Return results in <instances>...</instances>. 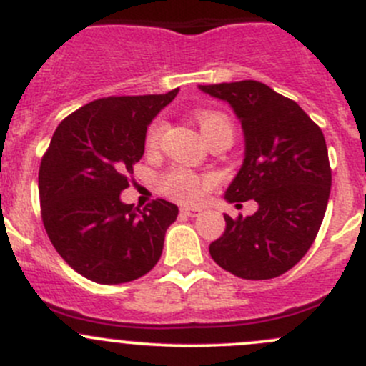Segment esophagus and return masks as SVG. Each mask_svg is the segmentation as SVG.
I'll return each instance as SVG.
<instances>
[{"instance_id":"obj_1","label":"esophagus","mask_w":366,"mask_h":366,"mask_svg":"<svg viewBox=\"0 0 366 366\" xmlns=\"http://www.w3.org/2000/svg\"><path fill=\"white\" fill-rule=\"evenodd\" d=\"M180 214H182V216H186V217H197V216H200V214H202V209H191V207H182V209H180Z\"/></svg>"}]
</instances>
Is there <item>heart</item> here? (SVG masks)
Wrapping results in <instances>:
<instances>
[{
    "label": "heart",
    "mask_w": 366,
    "mask_h": 366,
    "mask_svg": "<svg viewBox=\"0 0 366 366\" xmlns=\"http://www.w3.org/2000/svg\"><path fill=\"white\" fill-rule=\"evenodd\" d=\"M194 120L200 125V131L205 136L207 142H210L214 136L221 134V132H230L232 134V131H234L230 118L223 112H216V109H198V112H194ZM164 131V120L157 118L149 127V132H147V147L157 149ZM162 187H164L166 193L172 194L179 202H184V204H197V202L202 200L205 191L204 180L186 168L172 169L164 177Z\"/></svg>",
    "instance_id": "b5f03b06"
}]
</instances>
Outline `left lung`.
<instances>
[{
    "instance_id": "8db88e82",
    "label": "left lung",
    "mask_w": 366,
    "mask_h": 366,
    "mask_svg": "<svg viewBox=\"0 0 366 366\" xmlns=\"http://www.w3.org/2000/svg\"><path fill=\"white\" fill-rule=\"evenodd\" d=\"M228 102L244 132V161L224 193L230 204L254 200L253 216L232 219L209 246L219 267L244 280L283 274L313 244L326 214L331 168L319 125L297 102L258 81L200 84Z\"/></svg>"
}]
</instances>
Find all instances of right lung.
<instances>
[{"label":"right lung","mask_w":366,"mask_h":366,"mask_svg":"<svg viewBox=\"0 0 366 366\" xmlns=\"http://www.w3.org/2000/svg\"><path fill=\"white\" fill-rule=\"evenodd\" d=\"M177 94L179 88L97 99L61 120L44 154V227L60 257L92 282H132L161 258L179 207L157 198L139 210L124 204L120 193L145 152L147 127Z\"/></svg>","instance_id":"add662e5"}]
</instances>
